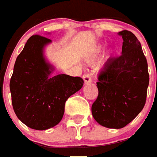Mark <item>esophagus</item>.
Here are the masks:
<instances>
[{
    "instance_id": "esophagus-1",
    "label": "esophagus",
    "mask_w": 157,
    "mask_h": 157,
    "mask_svg": "<svg viewBox=\"0 0 157 157\" xmlns=\"http://www.w3.org/2000/svg\"><path fill=\"white\" fill-rule=\"evenodd\" d=\"M83 79L84 81V83L85 84H88V83H90L92 82L91 77L88 75V74H83Z\"/></svg>"
}]
</instances>
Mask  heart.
<instances>
[{
	"mask_svg": "<svg viewBox=\"0 0 157 157\" xmlns=\"http://www.w3.org/2000/svg\"><path fill=\"white\" fill-rule=\"evenodd\" d=\"M105 49V45L104 44H98L92 49L91 52L89 53L88 55V62H94L97 59V57L102 53Z\"/></svg>",
	"mask_w": 157,
	"mask_h": 157,
	"instance_id": "heart-1",
	"label": "heart"
}]
</instances>
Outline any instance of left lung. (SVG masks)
<instances>
[{
	"label": "left lung",
	"mask_w": 157,
	"mask_h": 157,
	"mask_svg": "<svg viewBox=\"0 0 157 157\" xmlns=\"http://www.w3.org/2000/svg\"><path fill=\"white\" fill-rule=\"evenodd\" d=\"M122 36V55L109 59L98 75V95L92 105L96 122L108 128H124L143 109L149 85L147 59L141 43L128 30Z\"/></svg>",
	"instance_id": "obj_1"
}]
</instances>
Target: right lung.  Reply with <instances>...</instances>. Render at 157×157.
I'll return each instance as SVG.
<instances>
[{
	"mask_svg": "<svg viewBox=\"0 0 157 157\" xmlns=\"http://www.w3.org/2000/svg\"><path fill=\"white\" fill-rule=\"evenodd\" d=\"M52 40L32 35L16 58L10 82L15 113L27 127L46 130L59 123L65 102L81 89L83 80L67 74L51 76L55 67L46 60L44 50Z\"/></svg>",
	"mask_w": 157,
	"mask_h": 157,
	"instance_id": "1",
	"label": "right lung"
}]
</instances>
